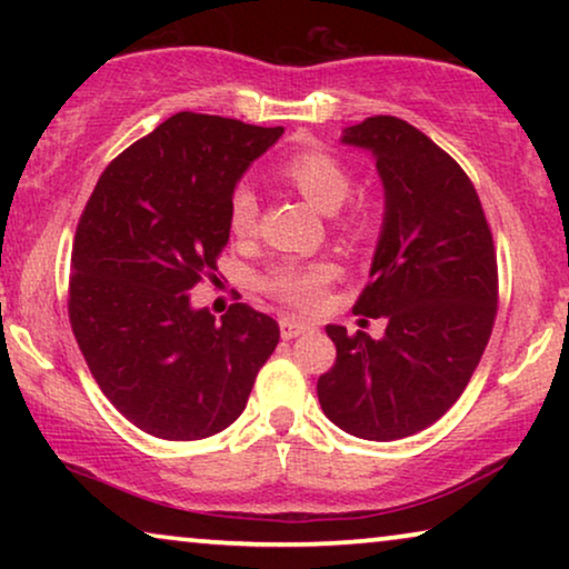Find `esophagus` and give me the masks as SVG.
Returning <instances> with one entry per match:
<instances>
[{
    "label": "esophagus",
    "mask_w": 569,
    "mask_h": 569,
    "mask_svg": "<svg viewBox=\"0 0 569 569\" xmlns=\"http://www.w3.org/2000/svg\"><path fill=\"white\" fill-rule=\"evenodd\" d=\"M313 326L306 323V321H298V318H279V333H282V339H295L300 337V333H308Z\"/></svg>",
    "instance_id": "obj_1"
}]
</instances>
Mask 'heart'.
<instances>
[{
  "instance_id": "1",
  "label": "heart",
  "mask_w": 569,
  "mask_h": 569,
  "mask_svg": "<svg viewBox=\"0 0 569 569\" xmlns=\"http://www.w3.org/2000/svg\"><path fill=\"white\" fill-rule=\"evenodd\" d=\"M277 176L298 189L310 204L323 212H337L352 191V170L337 154L321 147H306L279 162ZM228 224L236 238H251L259 224V197L248 183H236L228 199ZM339 228L355 240L376 236V214L368 207L352 204L339 214ZM339 277L333 261H277L263 271L261 290L295 310H316L323 302L326 287Z\"/></svg>"
}]
</instances>
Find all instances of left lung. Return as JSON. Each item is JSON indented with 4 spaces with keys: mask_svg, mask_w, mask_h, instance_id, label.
Instances as JSON below:
<instances>
[{
    "mask_svg": "<svg viewBox=\"0 0 569 569\" xmlns=\"http://www.w3.org/2000/svg\"><path fill=\"white\" fill-rule=\"evenodd\" d=\"M345 142L376 154L386 220L355 313L383 339L326 326L337 362L318 378L323 415L362 440L409 438L446 415L477 370L497 316V253L479 193L430 137L370 116Z\"/></svg>",
    "mask_w": 569,
    "mask_h": 569,
    "instance_id": "left-lung-1",
    "label": "left lung"
}]
</instances>
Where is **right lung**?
Returning <instances> with one entry per match:
<instances>
[{"label":"right lung","mask_w":569,"mask_h":569,"mask_svg":"<svg viewBox=\"0 0 569 569\" xmlns=\"http://www.w3.org/2000/svg\"><path fill=\"white\" fill-rule=\"evenodd\" d=\"M282 131L181 111L108 162L82 209L69 323L100 391L147 435L222 432L274 352V318L232 302L214 321L189 292L217 279L232 186Z\"/></svg>","instance_id":"1"}]
</instances>
